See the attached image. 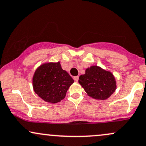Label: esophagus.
I'll use <instances>...</instances> for the list:
<instances>
[{"label": "esophagus", "instance_id": "1", "mask_svg": "<svg viewBox=\"0 0 146 146\" xmlns=\"http://www.w3.org/2000/svg\"><path fill=\"white\" fill-rule=\"evenodd\" d=\"M73 79H74V80L75 82H78V80H79V77L78 76H75L73 78Z\"/></svg>", "mask_w": 146, "mask_h": 146}]
</instances>
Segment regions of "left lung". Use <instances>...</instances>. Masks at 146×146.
Wrapping results in <instances>:
<instances>
[{
	"label": "left lung",
	"instance_id": "8db88e82",
	"mask_svg": "<svg viewBox=\"0 0 146 146\" xmlns=\"http://www.w3.org/2000/svg\"><path fill=\"white\" fill-rule=\"evenodd\" d=\"M78 82L88 96L98 100L109 98L117 88L113 73L96 65L86 68L84 74L80 76Z\"/></svg>",
	"mask_w": 146,
	"mask_h": 146
}]
</instances>
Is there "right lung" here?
I'll use <instances>...</instances> for the list:
<instances>
[{"label":"right lung","mask_w":146,"mask_h":146,"mask_svg":"<svg viewBox=\"0 0 146 146\" xmlns=\"http://www.w3.org/2000/svg\"><path fill=\"white\" fill-rule=\"evenodd\" d=\"M74 80L62 68L60 62H44L34 72L32 78L35 93L44 102L56 104L61 102Z\"/></svg>","instance_id":"right-lung-1"}]
</instances>
